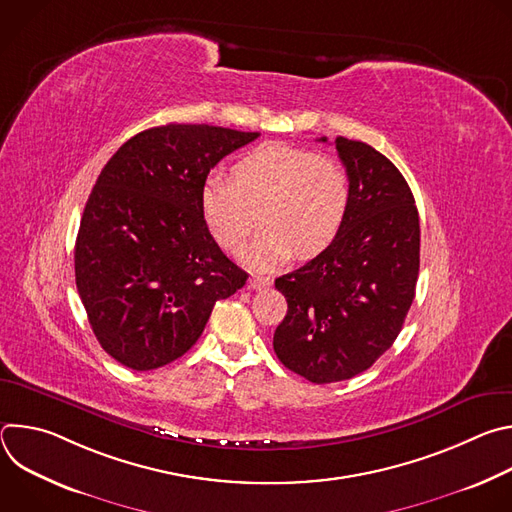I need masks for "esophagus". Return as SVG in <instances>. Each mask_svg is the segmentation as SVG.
<instances>
[{"label":"esophagus","mask_w":512,"mask_h":512,"mask_svg":"<svg viewBox=\"0 0 512 512\" xmlns=\"http://www.w3.org/2000/svg\"><path fill=\"white\" fill-rule=\"evenodd\" d=\"M249 283H251L253 289H265V287H269L273 283V279L267 277V275H253Z\"/></svg>","instance_id":"obj_1"}]
</instances>
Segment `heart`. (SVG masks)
<instances>
[{
    "label": "heart",
    "mask_w": 512,
    "mask_h": 512,
    "mask_svg": "<svg viewBox=\"0 0 512 512\" xmlns=\"http://www.w3.org/2000/svg\"><path fill=\"white\" fill-rule=\"evenodd\" d=\"M348 206L350 178L338 160L283 143L259 145L233 166L231 180L212 176L200 194L204 225L225 251L237 253L259 223L265 227L247 251L259 269L320 255Z\"/></svg>",
    "instance_id": "heart-1"
}]
</instances>
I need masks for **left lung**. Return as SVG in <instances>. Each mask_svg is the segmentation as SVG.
Returning a JSON list of instances; mask_svg holds the SVG:
<instances>
[{"label":"left lung","instance_id":"obj_1","mask_svg":"<svg viewBox=\"0 0 512 512\" xmlns=\"http://www.w3.org/2000/svg\"><path fill=\"white\" fill-rule=\"evenodd\" d=\"M334 143L350 178L344 225L318 257L275 279L287 314L273 350L316 385L352 379L391 348L419 275V214L403 174L369 143Z\"/></svg>","mask_w":512,"mask_h":512}]
</instances>
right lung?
<instances>
[{
    "mask_svg": "<svg viewBox=\"0 0 512 512\" xmlns=\"http://www.w3.org/2000/svg\"><path fill=\"white\" fill-rule=\"evenodd\" d=\"M257 131L170 123L127 139L101 170L75 245V277L107 354L154 371L200 338L218 300L247 281L208 233V172Z\"/></svg>",
    "mask_w": 512,
    "mask_h": 512,
    "instance_id": "1",
    "label": "right lung"
}]
</instances>
